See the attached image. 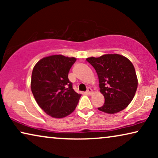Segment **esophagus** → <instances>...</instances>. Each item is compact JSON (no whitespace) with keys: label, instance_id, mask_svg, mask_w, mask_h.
I'll use <instances>...</instances> for the list:
<instances>
[{"label":"esophagus","instance_id":"34e87169","mask_svg":"<svg viewBox=\"0 0 158 158\" xmlns=\"http://www.w3.org/2000/svg\"><path fill=\"white\" fill-rule=\"evenodd\" d=\"M86 93H87L88 95H91L93 94V90L90 88H88L87 91H86Z\"/></svg>","mask_w":158,"mask_h":158}]
</instances>
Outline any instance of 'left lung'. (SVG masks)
<instances>
[{
	"label": "left lung",
	"instance_id": "left-lung-1",
	"mask_svg": "<svg viewBox=\"0 0 158 158\" xmlns=\"http://www.w3.org/2000/svg\"><path fill=\"white\" fill-rule=\"evenodd\" d=\"M86 60L94 67L98 77L100 92L105 103L99 111L118 113L128 106L137 88L135 69L130 60L118 54H107Z\"/></svg>",
	"mask_w": 158,
	"mask_h": 158
}]
</instances>
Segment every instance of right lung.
Masks as SVG:
<instances>
[{
  "label": "right lung",
  "instance_id": "1",
  "mask_svg": "<svg viewBox=\"0 0 158 158\" xmlns=\"http://www.w3.org/2000/svg\"><path fill=\"white\" fill-rule=\"evenodd\" d=\"M76 58L62 55L41 59L34 65L31 90L41 109L47 115L61 118L70 115L76 108L81 94L73 90L68 73Z\"/></svg>",
  "mask_w": 158,
  "mask_h": 158
}]
</instances>
